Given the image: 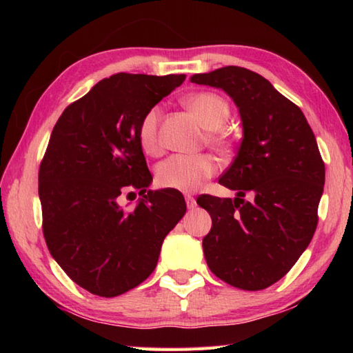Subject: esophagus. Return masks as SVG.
I'll return each mask as SVG.
<instances>
[{"label": "esophagus", "mask_w": 353, "mask_h": 353, "mask_svg": "<svg viewBox=\"0 0 353 353\" xmlns=\"http://www.w3.org/2000/svg\"><path fill=\"white\" fill-rule=\"evenodd\" d=\"M185 201H187V205H188V208H194V207H196V199H194L193 196H191V194H187V196H185Z\"/></svg>", "instance_id": "obj_1"}]
</instances>
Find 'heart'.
Masks as SVG:
<instances>
[{"mask_svg": "<svg viewBox=\"0 0 353 353\" xmlns=\"http://www.w3.org/2000/svg\"><path fill=\"white\" fill-rule=\"evenodd\" d=\"M183 103L193 112L202 126L210 130L219 129L230 115L227 101L212 92L193 93L185 98ZM160 117H162V109L154 105L143 115L139 126L140 145L143 151L151 155H157L162 149L159 137ZM212 140L216 145H224V139L219 135L212 137ZM218 170L219 162L212 154H176L157 166L155 179L160 187L191 193L201 188L207 179L216 174Z\"/></svg>", "mask_w": 353, "mask_h": 353, "instance_id": "obj_1", "label": "heart"}]
</instances>
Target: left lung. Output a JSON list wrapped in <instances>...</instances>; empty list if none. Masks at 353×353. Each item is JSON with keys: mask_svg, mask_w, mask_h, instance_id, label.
Returning a JSON list of instances; mask_svg holds the SVG:
<instances>
[{"mask_svg": "<svg viewBox=\"0 0 353 353\" xmlns=\"http://www.w3.org/2000/svg\"><path fill=\"white\" fill-rule=\"evenodd\" d=\"M190 81L224 90L243 123L236 157L219 177L236 198H198L212 216L202 240L207 265L235 288L265 290L294 266L314 235L325 182L318 143L302 110L254 71L230 65Z\"/></svg>", "mask_w": 353, "mask_h": 353, "instance_id": "obj_1", "label": "left lung"}]
</instances>
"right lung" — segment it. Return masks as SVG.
<instances>
[{"label": "right lung", "instance_id": "obj_1", "mask_svg": "<svg viewBox=\"0 0 353 353\" xmlns=\"http://www.w3.org/2000/svg\"><path fill=\"white\" fill-rule=\"evenodd\" d=\"M185 74L118 73L63 110L39 170L43 236L74 283L103 297L139 286L155 270L165 236L187 204L177 190H148L152 176L139 141L145 113ZM140 189L124 211L117 198Z\"/></svg>", "mask_w": 353, "mask_h": 353}]
</instances>
